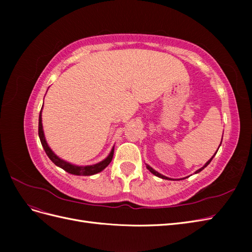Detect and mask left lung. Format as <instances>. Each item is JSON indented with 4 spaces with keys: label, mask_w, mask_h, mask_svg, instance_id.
<instances>
[{
    "label": "left lung",
    "mask_w": 252,
    "mask_h": 252,
    "mask_svg": "<svg viewBox=\"0 0 252 252\" xmlns=\"http://www.w3.org/2000/svg\"><path fill=\"white\" fill-rule=\"evenodd\" d=\"M220 144H222V142H220ZM220 146H219V148H220ZM219 150V149H218ZM218 150H217V152H218ZM217 152H216V154H217ZM216 154H215V156H216ZM215 156H213V157H215ZM213 157L209 159V161L207 162V163H206L203 167H202V168H200L199 170H196L195 171V173H197V172H200V171H202L204 168H205V167H207L208 166V164L211 162V159L213 158ZM146 167H147V169L152 173V174H155V175H157V177H158V178H161V179H164V180H171V179H169V178H167V177H165V175H163V174H161V173H158V171H156L154 168H151V167L149 166V165H146ZM188 178V177H187ZM185 179V178H184ZM184 179H181V180H184Z\"/></svg>",
    "instance_id": "1"
}]
</instances>
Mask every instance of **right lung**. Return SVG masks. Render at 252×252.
<instances>
[{"label":"right lung","mask_w":252,"mask_h":252,"mask_svg":"<svg viewBox=\"0 0 252 252\" xmlns=\"http://www.w3.org/2000/svg\"><path fill=\"white\" fill-rule=\"evenodd\" d=\"M39 136H40V140H41V143H42V146H43L45 152H46V155L48 156V158L51 159V161L55 163L57 166H59L60 168H62L65 171H67L68 173H71V174H74V175H93V174L101 172L102 170H104L106 167L109 165V163L111 162V159H112V157H113L114 147L111 149L110 154L107 158L103 159L102 162L94 164V165L77 166V165L68 163L62 158H60L55 154V152H53L50 149V147L48 146V144L46 142V139H45L44 131H43V125H42V109L40 111V116H39Z\"/></svg>","instance_id":"1"}]
</instances>
